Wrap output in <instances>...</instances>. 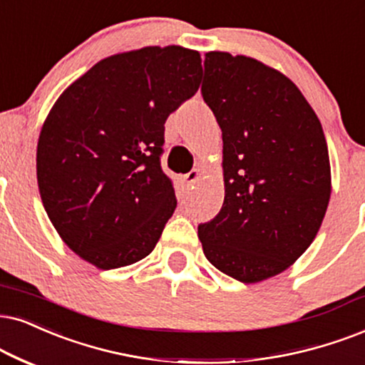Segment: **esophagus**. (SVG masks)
<instances>
[{"mask_svg":"<svg viewBox=\"0 0 365 365\" xmlns=\"http://www.w3.org/2000/svg\"><path fill=\"white\" fill-rule=\"evenodd\" d=\"M198 178H200V170H198V168H193L192 172H188V173L185 175V177H183V183H185L187 187H192L193 183L197 182Z\"/></svg>","mask_w":365,"mask_h":365,"instance_id":"esophagus-1","label":"esophagus"}]
</instances>
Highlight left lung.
<instances>
[{
	"label": "left lung",
	"instance_id": "8db88e82",
	"mask_svg": "<svg viewBox=\"0 0 365 365\" xmlns=\"http://www.w3.org/2000/svg\"><path fill=\"white\" fill-rule=\"evenodd\" d=\"M202 98L222 129L225 197L198 237L217 269L257 283L320 229L331 190L324 129L288 77L244 55L205 53Z\"/></svg>",
	"mask_w": 365,
	"mask_h": 365
}]
</instances>
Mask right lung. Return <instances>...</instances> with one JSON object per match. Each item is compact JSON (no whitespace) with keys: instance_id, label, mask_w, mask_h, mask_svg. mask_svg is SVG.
Wrapping results in <instances>:
<instances>
[{"instance_id":"add662e5","label":"right lung","mask_w":365,"mask_h":365,"mask_svg":"<svg viewBox=\"0 0 365 365\" xmlns=\"http://www.w3.org/2000/svg\"><path fill=\"white\" fill-rule=\"evenodd\" d=\"M200 53L177 45L101 60L41 128L36 180L50 222L99 269L153 251L177 198L160 167L165 121L198 91Z\"/></svg>"}]
</instances>
